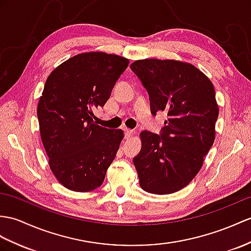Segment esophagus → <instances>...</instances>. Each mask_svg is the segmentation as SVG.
I'll return each mask as SVG.
<instances>
[{"instance_id": "esophagus-1", "label": "esophagus", "mask_w": 251, "mask_h": 251, "mask_svg": "<svg viewBox=\"0 0 251 251\" xmlns=\"http://www.w3.org/2000/svg\"><path fill=\"white\" fill-rule=\"evenodd\" d=\"M124 131H125V137H126V138H130V137L133 135V134H134V131H133V130H130V129H127V127H125Z\"/></svg>"}]
</instances>
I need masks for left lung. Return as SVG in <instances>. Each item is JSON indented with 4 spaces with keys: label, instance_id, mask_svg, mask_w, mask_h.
<instances>
[{
    "label": "left lung",
    "instance_id": "8db88e82",
    "mask_svg": "<svg viewBox=\"0 0 251 251\" xmlns=\"http://www.w3.org/2000/svg\"><path fill=\"white\" fill-rule=\"evenodd\" d=\"M131 69L148 91L152 115L168 116L160 135L140 133L142 149L133 158L139 185L151 194L176 193L196 176L213 146L215 90L196 67L179 60L140 59Z\"/></svg>",
    "mask_w": 251,
    "mask_h": 251
}]
</instances>
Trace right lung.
Returning <instances> with one entry per match:
<instances>
[{
  "label": "right lung",
  "instance_id": "add662e5",
  "mask_svg": "<svg viewBox=\"0 0 251 251\" xmlns=\"http://www.w3.org/2000/svg\"><path fill=\"white\" fill-rule=\"evenodd\" d=\"M129 59L103 52L75 55L47 78L37 107L42 144L53 175L75 192L101 186L124 131L96 124Z\"/></svg>",
  "mask_w": 251,
  "mask_h": 251
}]
</instances>
